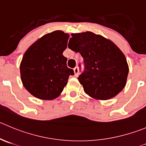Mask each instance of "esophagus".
Here are the masks:
<instances>
[{
  "label": "esophagus",
  "mask_w": 146,
  "mask_h": 146,
  "mask_svg": "<svg viewBox=\"0 0 146 146\" xmlns=\"http://www.w3.org/2000/svg\"><path fill=\"white\" fill-rule=\"evenodd\" d=\"M74 76L75 77H77L79 75V68L75 67L74 69Z\"/></svg>",
  "instance_id": "obj_1"
}]
</instances>
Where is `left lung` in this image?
<instances>
[{
    "instance_id": "left-lung-1",
    "label": "left lung",
    "mask_w": 146,
    "mask_h": 146,
    "mask_svg": "<svg viewBox=\"0 0 146 146\" xmlns=\"http://www.w3.org/2000/svg\"><path fill=\"white\" fill-rule=\"evenodd\" d=\"M72 36L68 47L84 59L85 69L78 80L84 92L99 100L115 97L125 86L129 72L124 54L112 41L90 31Z\"/></svg>"
}]
</instances>
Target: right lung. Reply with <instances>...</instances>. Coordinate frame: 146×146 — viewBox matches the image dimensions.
Here are the masks:
<instances>
[{
	"instance_id": "obj_1",
	"label": "right lung",
	"mask_w": 146,
	"mask_h": 146,
	"mask_svg": "<svg viewBox=\"0 0 146 146\" xmlns=\"http://www.w3.org/2000/svg\"><path fill=\"white\" fill-rule=\"evenodd\" d=\"M69 35L55 31L43 36L25 52L20 64L21 79L28 92L40 100L58 98L66 85L69 75L74 74L66 66L63 51Z\"/></svg>"
}]
</instances>
